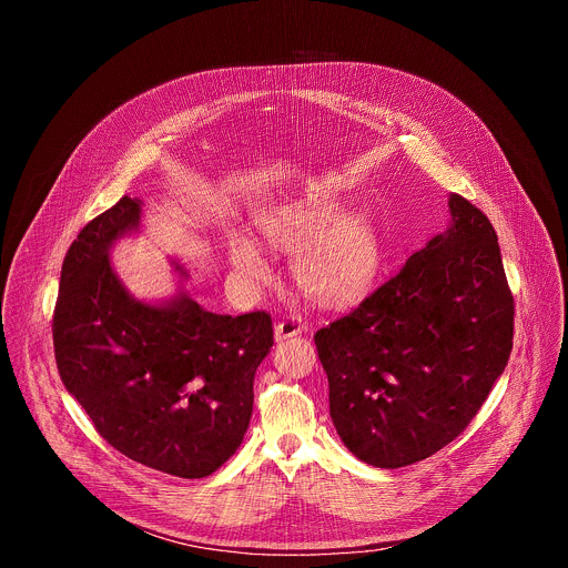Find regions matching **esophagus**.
<instances>
[{
	"label": "esophagus",
	"instance_id": "34e87169",
	"mask_svg": "<svg viewBox=\"0 0 568 568\" xmlns=\"http://www.w3.org/2000/svg\"><path fill=\"white\" fill-rule=\"evenodd\" d=\"M303 331H305V323H303L301 316H283V318L276 323L274 337H276V342H281V339H287V337L301 335Z\"/></svg>",
	"mask_w": 568,
	"mask_h": 568
}]
</instances>
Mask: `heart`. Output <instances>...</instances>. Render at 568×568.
I'll return each instance as SVG.
<instances>
[{
	"instance_id": "b5f03b06",
	"label": "heart",
	"mask_w": 568,
	"mask_h": 568,
	"mask_svg": "<svg viewBox=\"0 0 568 568\" xmlns=\"http://www.w3.org/2000/svg\"><path fill=\"white\" fill-rule=\"evenodd\" d=\"M263 237L278 252L296 254L294 278L321 303H348L362 296L377 276L382 261L373 222L333 197L283 206L258 220ZM231 265L252 283L270 278V265L256 242L245 235L229 240Z\"/></svg>"
}]
</instances>
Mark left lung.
Wrapping results in <instances>:
<instances>
[{
	"mask_svg": "<svg viewBox=\"0 0 568 568\" xmlns=\"http://www.w3.org/2000/svg\"><path fill=\"white\" fill-rule=\"evenodd\" d=\"M449 211L445 233L314 335L335 429L375 467L412 465L449 445L513 351L515 301L495 226L460 195Z\"/></svg>",
	"mask_w": 568,
	"mask_h": 568,
	"instance_id": "8db88e82",
	"label": "left lung"
}]
</instances>
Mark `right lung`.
Returning a JSON list of instances; mask_svg holds the SVG:
<instances>
[{"label": "right lung", "instance_id": "obj_1", "mask_svg": "<svg viewBox=\"0 0 568 568\" xmlns=\"http://www.w3.org/2000/svg\"><path fill=\"white\" fill-rule=\"evenodd\" d=\"M139 222L141 200L123 195L71 242L51 328L58 373L114 449L159 471L204 478L245 438L254 375L274 344L272 316L206 312L186 292L136 301L110 250Z\"/></svg>", "mask_w": 568, "mask_h": 568}]
</instances>
